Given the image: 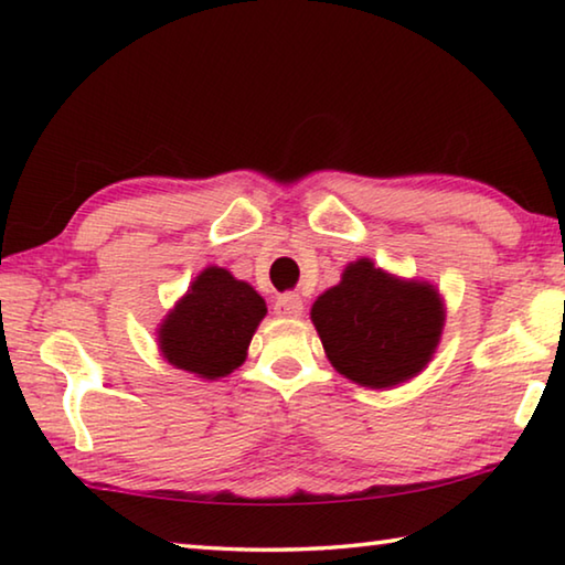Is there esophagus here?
<instances>
[{
  "label": "esophagus",
  "instance_id": "obj_1",
  "mask_svg": "<svg viewBox=\"0 0 565 565\" xmlns=\"http://www.w3.org/2000/svg\"><path fill=\"white\" fill-rule=\"evenodd\" d=\"M274 313L276 317H284V319H296L303 313V301L299 294H284L276 299L274 303Z\"/></svg>",
  "mask_w": 565,
  "mask_h": 565
}]
</instances>
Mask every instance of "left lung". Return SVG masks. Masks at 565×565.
Returning <instances> with one entry per match:
<instances>
[{"label":"left lung","mask_w":565,"mask_h":565,"mask_svg":"<svg viewBox=\"0 0 565 565\" xmlns=\"http://www.w3.org/2000/svg\"><path fill=\"white\" fill-rule=\"evenodd\" d=\"M311 321L341 376L359 386L391 388L431 361L446 309L428 281L398 279L371 259H359L313 301Z\"/></svg>","instance_id":"obj_1"}]
</instances>
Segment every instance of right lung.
Masks as SVG:
<instances>
[{
	"label": "right lung",
	"instance_id": "obj_1",
	"mask_svg": "<svg viewBox=\"0 0 565 565\" xmlns=\"http://www.w3.org/2000/svg\"><path fill=\"white\" fill-rule=\"evenodd\" d=\"M264 317L266 303L254 286L234 279L222 266H206L161 321V356L199 379L228 376L246 361Z\"/></svg>",
	"mask_w": 565,
	"mask_h": 565
}]
</instances>
